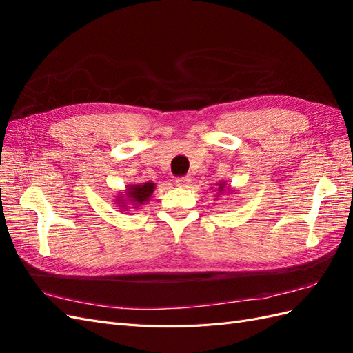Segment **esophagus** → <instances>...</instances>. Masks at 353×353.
<instances>
[{"label": "esophagus", "mask_w": 353, "mask_h": 353, "mask_svg": "<svg viewBox=\"0 0 353 353\" xmlns=\"http://www.w3.org/2000/svg\"><path fill=\"white\" fill-rule=\"evenodd\" d=\"M190 184H191V178H190V176H181V178H176V185H178V187L187 188V187H190Z\"/></svg>", "instance_id": "obj_1"}]
</instances>
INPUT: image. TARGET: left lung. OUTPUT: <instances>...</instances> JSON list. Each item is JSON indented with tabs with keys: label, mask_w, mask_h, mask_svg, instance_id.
<instances>
[{
	"label": "left lung",
	"mask_w": 353,
	"mask_h": 353,
	"mask_svg": "<svg viewBox=\"0 0 353 353\" xmlns=\"http://www.w3.org/2000/svg\"><path fill=\"white\" fill-rule=\"evenodd\" d=\"M215 191V200H218L221 196H223V193H230V191H232L230 187H227V183L225 181H221V183L216 184V188L213 190Z\"/></svg>",
	"instance_id": "8db88e82"
}]
</instances>
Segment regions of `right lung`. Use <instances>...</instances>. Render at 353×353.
I'll list each match as a JSON object with an SVG mask.
<instances>
[{
    "mask_svg": "<svg viewBox=\"0 0 353 353\" xmlns=\"http://www.w3.org/2000/svg\"><path fill=\"white\" fill-rule=\"evenodd\" d=\"M156 184L152 181L141 184H128L121 194L116 196V205L121 212L128 209H141L150 200Z\"/></svg>",
    "mask_w": 353,
    "mask_h": 353,
    "instance_id": "add662e5",
    "label": "right lung"
}]
</instances>
